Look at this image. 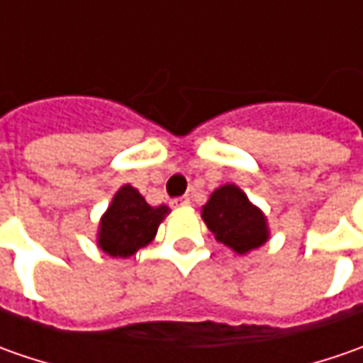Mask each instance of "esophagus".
Listing matches in <instances>:
<instances>
[{
	"label": "esophagus",
	"instance_id": "34e87169",
	"mask_svg": "<svg viewBox=\"0 0 363 363\" xmlns=\"http://www.w3.org/2000/svg\"><path fill=\"white\" fill-rule=\"evenodd\" d=\"M172 206H174V208H186V206H189V198H186V196H184V198H175L174 202H172Z\"/></svg>",
	"mask_w": 363,
	"mask_h": 363
}]
</instances>
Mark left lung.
I'll use <instances>...</instances> for the list:
<instances>
[{
    "instance_id": "left-lung-1",
    "label": "left lung",
    "mask_w": 363,
    "mask_h": 363,
    "mask_svg": "<svg viewBox=\"0 0 363 363\" xmlns=\"http://www.w3.org/2000/svg\"><path fill=\"white\" fill-rule=\"evenodd\" d=\"M202 220L218 242L236 255H248L271 238L264 212L236 184H224L202 206Z\"/></svg>"
}]
</instances>
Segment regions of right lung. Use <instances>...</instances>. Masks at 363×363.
Here are the masks:
<instances>
[{
  "mask_svg": "<svg viewBox=\"0 0 363 363\" xmlns=\"http://www.w3.org/2000/svg\"><path fill=\"white\" fill-rule=\"evenodd\" d=\"M172 210L149 206L131 184L121 186L101 216L96 246L113 258H129L155 238L160 224Z\"/></svg>",
  "mask_w": 363,
  "mask_h": 363,
  "instance_id": "add662e5",
  "label": "right lung"
}]
</instances>
